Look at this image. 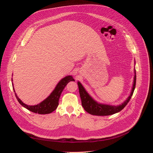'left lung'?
<instances>
[{
    "mask_svg": "<svg viewBox=\"0 0 153 153\" xmlns=\"http://www.w3.org/2000/svg\"><path fill=\"white\" fill-rule=\"evenodd\" d=\"M134 78L133 83L132 86V89L131 93L128 97L127 99L125 100L123 103L119 105H111L108 104H103L98 103L90 94L88 93L85 88L82 85L80 82H78V89H79V93L82 101V105L83 108L87 112L91 115H99V116H105V115H110L114 114H116L120 111L122 110L128 103L130 100L131 96L133 94L134 90H135L136 85V71L135 68L134 69Z\"/></svg>",
    "mask_w": 153,
    "mask_h": 153,
    "instance_id": "obj_1",
    "label": "left lung"
}]
</instances>
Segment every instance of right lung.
<instances>
[{
  "instance_id": "add662e5",
  "label": "right lung",
  "mask_w": 153,
  "mask_h": 153,
  "mask_svg": "<svg viewBox=\"0 0 153 153\" xmlns=\"http://www.w3.org/2000/svg\"><path fill=\"white\" fill-rule=\"evenodd\" d=\"M74 80H75L73 79V78L71 75H68L62 78V79L59 82L56 87H55V89L52 92V93H51L47 98L44 100L43 101H41V103L36 105H28L25 104L24 103H23V101L18 98V96L16 95L15 91V89H14L13 84V87L14 92H15V96L17 100L18 101V102L20 103V105L24 106V107L34 113H38L39 114H47L52 113L54 110H56L59 105V100L60 98V96H61V94L62 91L64 90V87L66 86L68 83H69L70 81Z\"/></svg>"
}]
</instances>
